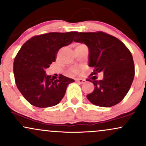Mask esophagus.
<instances>
[{"label":"esophagus","instance_id":"esophagus-1","mask_svg":"<svg viewBox=\"0 0 146 146\" xmlns=\"http://www.w3.org/2000/svg\"><path fill=\"white\" fill-rule=\"evenodd\" d=\"M76 82L78 84H83L86 82V80L84 79H77Z\"/></svg>","mask_w":146,"mask_h":146}]
</instances>
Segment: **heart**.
I'll return each instance as SVG.
<instances>
[{"label":"heart","instance_id":"b5f03b06","mask_svg":"<svg viewBox=\"0 0 146 146\" xmlns=\"http://www.w3.org/2000/svg\"><path fill=\"white\" fill-rule=\"evenodd\" d=\"M83 46H85L84 44H79L76 45V47L75 48L83 47ZM70 71H71V73H72V74H77V73H79V69L77 68H73L70 70Z\"/></svg>","mask_w":146,"mask_h":146}]
</instances>
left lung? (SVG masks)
Wrapping results in <instances>:
<instances>
[{
  "instance_id": "1",
  "label": "left lung",
  "mask_w": 146,
  "mask_h": 146,
  "mask_svg": "<svg viewBox=\"0 0 146 146\" xmlns=\"http://www.w3.org/2000/svg\"><path fill=\"white\" fill-rule=\"evenodd\" d=\"M75 42L88 48V66L94 68L92 75L104 73L102 80L92 77L94 90L87 95L93 104L111 107L124 98L135 77L133 58L125 45L117 38L98 31L77 33Z\"/></svg>"
}]
</instances>
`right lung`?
<instances>
[{"mask_svg": "<svg viewBox=\"0 0 146 146\" xmlns=\"http://www.w3.org/2000/svg\"><path fill=\"white\" fill-rule=\"evenodd\" d=\"M77 31L52 32L27 40L18 51L14 62V74L18 89L31 105L47 108L59 104L68 85L74 80L60 75L51 79L45 69L49 67L60 48L71 44Z\"/></svg>", "mask_w": 146, "mask_h": 146, "instance_id": "obj_1", "label": "right lung"}]
</instances>
